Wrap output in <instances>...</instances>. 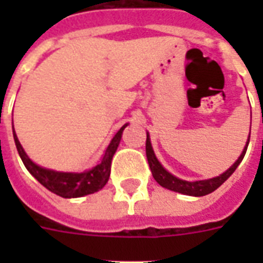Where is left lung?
Returning a JSON list of instances; mask_svg holds the SVG:
<instances>
[{
  "mask_svg": "<svg viewBox=\"0 0 263 263\" xmlns=\"http://www.w3.org/2000/svg\"><path fill=\"white\" fill-rule=\"evenodd\" d=\"M249 140H247V144H246L245 150L240 154V157L237 158V161L235 164L225 171L222 175L217 176V177H213V179L208 180H198V181H185V180L177 179L176 176L171 175V173L166 171V169L160 164V161L157 160L156 154H154V150L152 147V142H150V138L146 139V156H147L148 165H150V169H152L153 177L156 180L157 183L162 185L164 188H168L171 191L180 192V194H184V195H191V196H203L208 195L210 192L216 191L217 188L220 187L221 184L224 183L225 180H228V177L232 175L236 168L239 166V164L241 162V160L245 158V154L247 152V146H249Z\"/></svg>",
  "mask_w": 263,
  "mask_h": 263,
  "instance_id": "1",
  "label": "left lung"
}]
</instances>
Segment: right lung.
<instances>
[{
  "instance_id": "right-lung-1",
  "label": "right lung",
  "mask_w": 263,
  "mask_h": 263,
  "mask_svg": "<svg viewBox=\"0 0 263 263\" xmlns=\"http://www.w3.org/2000/svg\"><path fill=\"white\" fill-rule=\"evenodd\" d=\"M127 127V124L120 128V131L113 136V139L107 146L106 152L103 154L102 160L97 166H94L90 171H86L83 173H71V172H55L51 169H46L34 164L28 158L26 152L23 150L22 144L18 142L16 132L13 128V138L16 148H17L18 156L22 158L23 164L27 168V171L42 184L43 187H46L49 191L54 192L57 195L63 198H80V196L88 195L99 191L101 188L105 187V184L109 180L110 176V166L111 158L115 156L116 150L119 147L121 135H123L124 128Z\"/></svg>"
}]
</instances>
